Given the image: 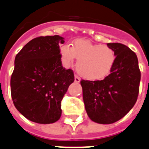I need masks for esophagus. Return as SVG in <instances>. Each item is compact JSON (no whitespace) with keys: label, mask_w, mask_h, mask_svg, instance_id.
<instances>
[{"label":"esophagus","mask_w":149,"mask_h":149,"mask_svg":"<svg viewBox=\"0 0 149 149\" xmlns=\"http://www.w3.org/2000/svg\"><path fill=\"white\" fill-rule=\"evenodd\" d=\"M75 82L76 83H79L80 82V78L77 75H75Z\"/></svg>","instance_id":"obj_1"}]
</instances>
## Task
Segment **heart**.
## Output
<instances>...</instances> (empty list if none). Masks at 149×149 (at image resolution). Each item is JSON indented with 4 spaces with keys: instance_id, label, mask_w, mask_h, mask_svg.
<instances>
[{
    "instance_id": "obj_1",
    "label": "heart",
    "mask_w": 149,
    "mask_h": 149,
    "mask_svg": "<svg viewBox=\"0 0 149 149\" xmlns=\"http://www.w3.org/2000/svg\"><path fill=\"white\" fill-rule=\"evenodd\" d=\"M60 54L66 66H70L75 57L77 58V71L90 80H100L107 77L116 62V54L111 47L83 39L74 40L71 47L62 46Z\"/></svg>"
}]
</instances>
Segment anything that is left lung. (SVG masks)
Listing matches in <instances>:
<instances>
[{"label":"left lung","instance_id":"1","mask_svg":"<svg viewBox=\"0 0 149 149\" xmlns=\"http://www.w3.org/2000/svg\"><path fill=\"white\" fill-rule=\"evenodd\" d=\"M116 54L110 74L102 80L80 81L88 116L100 124H112L132 109L139 92L141 72L136 54L127 46L107 43Z\"/></svg>","mask_w":149,"mask_h":149}]
</instances>
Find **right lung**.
Segmentation results:
<instances>
[{
  "instance_id": "1",
  "label": "right lung",
  "mask_w": 149,
  "mask_h": 149,
  "mask_svg": "<svg viewBox=\"0 0 149 149\" xmlns=\"http://www.w3.org/2000/svg\"><path fill=\"white\" fill-rule=\"evenodd\" d=\"M59 35L31 40L15 57L10 93L16 109L29 120L50 124L61 116V101L74 81L62 66Z\"/></svg>"
}]
</instances>
